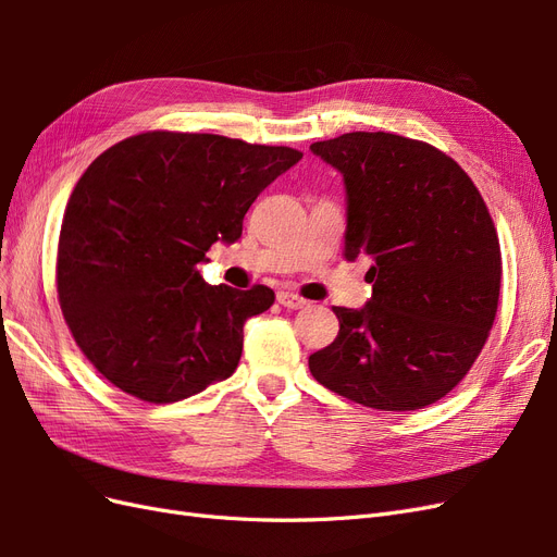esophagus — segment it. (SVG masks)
<instances>
[{
	"label": "esophagus",
	"instance_id": "34e87169",
	"mask_svg": "<svg viewBox=\"0 0 557 557\" xmlns=\"http://www.w3.org/2000/svg\"><path fill=\"white\" fill-rule=\"evenodd\" d=\"M278 305H283L285 309H301L307 305V299L290 293V290H285V293H278Z\"/></svg>",
	"mask_w": 557,
	"mask_h": 557
}]
</instances>
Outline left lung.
Wrapping results in <instances>:
<instances>
[{"mask_svg":"<svg viewBox=\"0 0 557 557\" xmlns=\"http://www.w3.org/2000/svg\"><path fill=\"white\" fill-rule=\"evenodd\" d=\"M344 174V258L369 256L372 299L332 307L336 339L309 358L327 391L381 411L448 395L495 323L502 252L479 188L444 150L391 132L311 144Z\"/></svg>","mask_w":557,"mask_h":557,"instance_id":"left-lung-1","label":"left lung"}]
</instances>
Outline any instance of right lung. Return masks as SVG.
I'll return each instance as SVG.
<instances>
[{"mask_svg": "<svg viewBox=\"0 0 557 557\" xmlns=\"http://www.w3.org/2000/svg\"><path fill=\"white\" fill-rule=\"evenodd\" d=\"M301 160L288 146L153 129L97 156L66 201L58 301L76 346L109 383L172 404L234 374L244 323L274 290L209 285L197 264L237 242L256 197Z\"/></svg>", "mask_w": 557, "mask_h": 557, "instance_id": "1", "label": "right lung"}]
</instances>
